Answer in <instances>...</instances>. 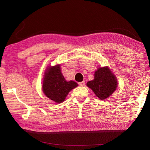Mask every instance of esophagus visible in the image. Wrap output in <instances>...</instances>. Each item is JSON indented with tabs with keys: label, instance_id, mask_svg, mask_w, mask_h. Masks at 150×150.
Returning a JSON list of instances; mask_svg holds the SVG:
<instances>
[{
	"label": "esophagus",
	"instance_id": "1",
	"mask_svg": "<svg viewBox=\"0 0 150 150\" xmlns=\"http://www.w3.org/2000/svg\"><path fill=\"white\" fill-rule=\"evenodd\" d=\"M79 84L81 86H84V84H85V82L83 81H82V82L79 83Z\"/></svg>",
	"mask_w": 150,
	"mask_h": 150
}]
</instances>
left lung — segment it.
<instances>
[{
	"label": "left lung",
	"mask_w": 150,
	"mask_h": 150,
	"mask_svg": "<svg viewBox=\"0 0 150 150\" xmlns=\"http://www.w3.org/2000/svg\"><path fill=\"white\" fill-rule=\"evenodd\" d=\"M117 81L116 76L108 66L99 67L94 72V78L87 83L98 98L106 99L115 91Z\"/></svg>",
	"instance_id": "left-lung-1"
}]
</instances>
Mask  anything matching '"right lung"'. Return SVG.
<instances>
[{"instance_id":"1","label":"right lung","mask_w":150,"mask_h":150,"mask_svg":"<svg viewBox=\"0 0 150 150\" xmlns=\"http://www.w3.org/2000/svg\"><path fill=\"white\" fill-rule=\"evenodd\" d=\"M60 66V65H56L47 68L44 73L42 84L44 94L57 103L64 101L68 93L78 86L73 81L65 80Z\"/></svg>"}]
</instances>
